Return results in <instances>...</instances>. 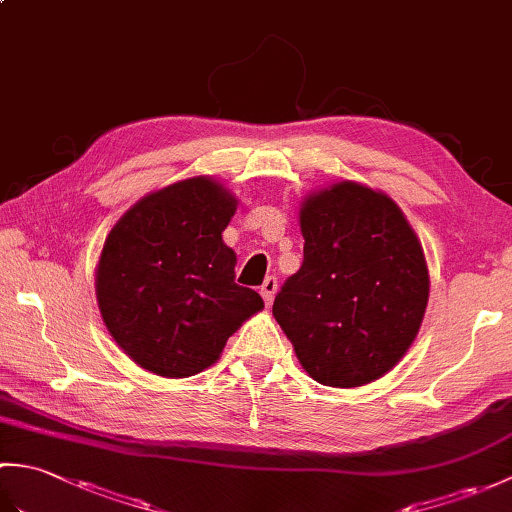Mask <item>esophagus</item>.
<instances>
[{"label": "esophagus", "instance_id": "1", "mask_svg": "<svg viewBox=\"0 0 512 512\" xmlns=\"http://www.w3.org/2000/svg\"><path fill=\"white\" fill-rule=\"evenodd\" d=\"M259 292H262L266 306H270V303H273V299H275V292H277V279L275 277H266L262 288H259Z\"/></svg>", "mask_w": 512, "mask_h": 512}]
</instances>
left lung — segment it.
<instances>
[{
  "label": "left lung",
  "instance_id": "left-lung-1",
  "mask_svg": "<svg viewBox=\"0 0 512 512\" xmlns=\"http://www.w3.org/2000/svg\"><path fill=\"white\" fill-rule=\"evenodd\" d=\"M303 264L273 303L301 367L363 387L407 354L429 301L420 239L387 193L339 180L299 204Z\"/></svg>",
  "mask_w": 512,
  "mask_h": 512
}]
</instances>
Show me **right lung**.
<instances>
[{
    "label": "right lung",
    "mask_w": 512,
    "mask_h": 512,
    "mask_svg": "<svg viewBox=\"0 0 512 512\" xmlns=\"http://www.w3.org/2000/svg\"><path fill=\"white\" fill-rule=\"evenodd\" d=\"M237 198L195 176L147 193L118 217L96 264V301L116 345L162 378H189L220 358L228 336L264 310L235 284L222 231Z\"/></svg>",
    "instance_id": "obj_1"
}]
</instances>
